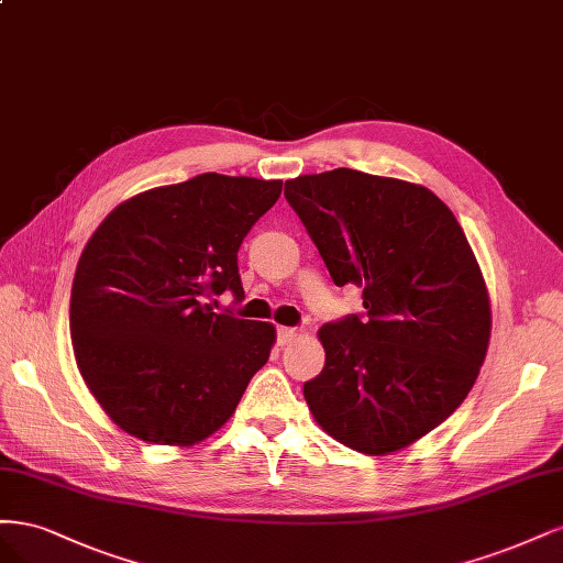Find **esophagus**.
<instances>
[{"mask_svg": "<svg viewBox=\"0 0 563 563\" xmlns=\"http://www.w3.org/2000/svg\"><path fill=\"white\" fill-rule=\"evenodd\" d=\"M299 336V330H295V328H278V343H292L295 339Z\"/></svg>", "mask_w": 563, "mask_h": 563, "instance_id": "obj_1", "label": "esophagus"}]
</instances>
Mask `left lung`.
Instances as JSON below:
<instances>
[{
    "label": "left lung",
    "instance_id": "left-lung-1",
    "mask_svg": "<svg viewBox=\"0 0 563 563\" xmlns=\"http://www.w3.org/2000/svg\"><path fill=\"white\" fill-rule=\"evenodd\" d=\"M285 198L334 285L365 316L322 324L303 397L318 426L369 456L421 440L461 407L492 336L484 276L453 212L421 185L351 168L299 175Z\"/></svg>",
    "mask_w": 563,
    "mask_h": 563
}]
</instances>
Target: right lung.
I'll return each mask as SVG.
<instances>
[{"label": "right lung", "mask_w": 563, "mask_h": 563, "mask_svg": "<svg viewBox=\"0 0 563 563\" xmlns=\"http://www.w3.org/2000/svg\"><path fill=\"white\" fill-rule=\"evenodd\" d=\"M280 179L196 175L117 206L90 235L69 299L77 367L107 416L154 444L220 430L268 360L271 322L214 313L243 297L239 247Z\"/></svg>", "instance_id": "right-lung-1"}]
</instances>
